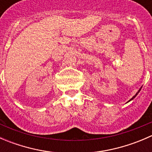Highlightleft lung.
Returning a JSON list of instances; mask_svg holds the SVG:
<instances>
[{"label": "left lung", "instance_id": "8db88e82", "mask_svg": "<svg viewBox=\"0 0 152 152\" xmlns=\"http://www.w3.org/2000/svg\"><path fill=\"white\" fill-rule=\"evenodd\" d=\"M141 88H142V87H140V90H138V91H137V93H136V94H135V96H133V97H132V99H130V100H129V102H130V101H132V99H134V98H135V97H136V96H137V94H138V93H139V92H140V90H141Z\"/></svg>", "mask_w": 152, "mask_h": 152}]
</instances>
